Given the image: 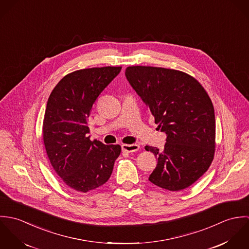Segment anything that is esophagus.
<instances>
[{"mask_svg": "<svg viewBox=\"0 0 249 249\" xmlns=\"http://www.w3.org/2000/svg\"><path fill=\"white\" fill-rule=\"evenodd\" d=\"M140 148L139 144L132 143V144H122V149L123 151L125 152H135Z\"/></svg>", "mask_w": 249, "mask_h": 249, "instance_id": "1", "label": "esophagus"}]
</instances>
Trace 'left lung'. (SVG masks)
<instances>
[{
    "mask_svg": "<svg viewBox=\"0 0 249 249\" xmlns=\"http://www.w3.org/2000/svg\"><path fill=\"white\" fill-rule=\"evenodd\" d=\"M125 76L167 134L163 150L144 146L158 158L148 180L169 191L190 187L214 154V111L207 92L192 75L173 69L130 66Z\"/></svg>",
    "mask_w": 249,
    "mask_h": 249,
    "instance_id": "8db88e82",
    "label": "left lung"
}]
</instances>
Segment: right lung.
Returning a JSON list of instances; mask_svg holds the SVG:
<instances>
[{"label": "right lung", "mask_w": 249, "mask_h": 249, "mask_svg": "<svg viewBox=\"0 0 249 249\" xmlns=\"http://www.w3.org/2000/svg\"><path fill=\"white\" fill-rule=\"evenodd\" d=\"M122 67L89 68L65 75L47 103L43 140L49 160L62 181L87 193L103 186L111 177L121 145L90 140L87 118L107 85Z\"/></svg>", "instance_id": "right-lung-1"}]
</instances>
